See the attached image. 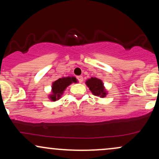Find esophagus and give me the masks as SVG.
Returning a JSON list of instances; mask_svg holds the SVG:
<instances>
[{
    "label": "esophagus",
    "mask_w": 159,
    "mask_h": 159,
    "mask_svg": "<svg viewBox=\"0 0 159 159\" xmlns=\"http://www.w3.org/2000/svg\"><path fill=\"white\" fill-rule=\"evenodd\" d=\"M77 79H78V82H80V83H82V82H83L84 78H83V77H82V76H78Z\"/></svg>",
    "instance_id": "34e87169"
}]
</instances>
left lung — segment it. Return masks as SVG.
<instances>
[{
  "mask_svg": "<svg viewBox=\"0 0 159 159\" xmlns=\"http://www.w3.org/2000/svg\"><path fill=\"white\" fill-rule=\"evenodd\" d=\"M88 87H89L93 94L96 96H100L101 98H104L106 95V91H105L103 83L101 80L96 78H91L90 79L87 80L86 82Z\"/></svg>",
  "mask_w": 159,
  "mask_h": 159,
  "instance_id": "left-lung-1",
  "label": "left lung"
}]
</instances>
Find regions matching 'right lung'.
I'll return each instance as SVG.
<instances>
[{
    "label": "right lung",
    "mask_w": 159,
    "mask_h": 159,
    "mask_svg": "<svg viewBox=\"0 0 159 159\" xmlns=\"http://www.w3.org/2000/svg\"><path fill=\"white\" fill-rule=\"evenodd\" d=\"M75 78L66 77L59 78L58 80L55 81L52 84V95L50 96L52 101H55L60 98L61 95H62L64 89L68 87L69 85L71 84L72 82H75Z\"/></svg>",
    "instance_id": "right-lung-1"
}]
</instances>
